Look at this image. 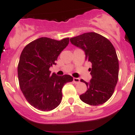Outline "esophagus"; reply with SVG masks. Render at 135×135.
I'll return each mask as SVG.
<instances>
[{
    "mask_svg": "<svg viewBox=\"0 0 135 135\" xmlns=\"http://www.w3.org/2000/svg\"><path fill=\"white\" fill-rule=\"evenodd\" d=\"M73 82L75 83H79L80 82V79L79 78H73Z\"/></svg>",
    "mask_w": 135,
    "mask_h": 135,
    "instance_id": "1",
    "label": "esophagus"
}]
</instances>
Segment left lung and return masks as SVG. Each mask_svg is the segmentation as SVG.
<instances>
[{
    "mask_svg": "<svg viewBox=\"0 0 135 135\" xmlns=\"http://www.w3.org/2000/svg\"><path fill=\"white\" fill-rule=\"evenodd\" d=\"M71 44L81 48L85 53V60L91 63L92 78L87 85V91L80 95L85 104L98 105L108 100L114 91L118 79L119 63L116 50L106 37L95 32L70 39Z\"/></svg>",
    "mask_w": 135,
    "mask_h": 135,
    "instance_id": "1",
    "label": "left lung"
}]
</instances>
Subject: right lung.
I'll use <instances>...</instances> for the list:
<instances>
[{"label": "right lung", "mask_w": 135, "mask_h": 135, "mask_svg": "<svg viewBox=\"0 0 135 135\" xmlns=\"http://www.w3.org/2000/svg\"><path fill=\"white\" fill-rule=\"evenodd\" d=\"M69 43V37L60 41L40 37L28 44L21 54L19 87L27 101L37 110L50 111L59 106L63 86L73 80L70 75L58 76L49 70Z\"/></svg>", "instance_id": "right-lung-1"}]
</instances>
